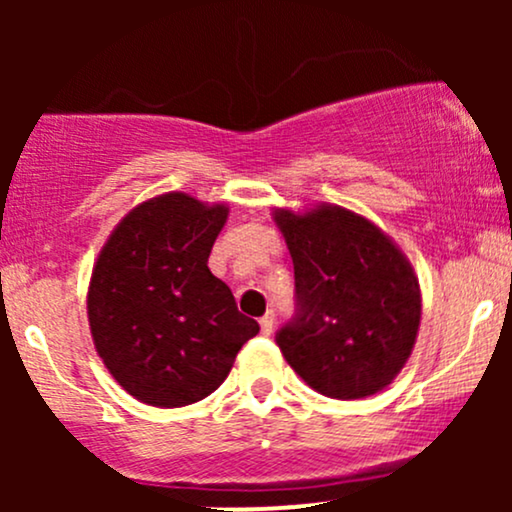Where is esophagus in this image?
Instances as JSON below:
<instances>
[{
  "mask_svg": "<svg viewBox=\"0 0 512 512\" xmlns=\"http://www.w3.org/2000/svg\"><path fill=\"white\" fill-rule=\"evenodd\" d=\"M260 330H262V334H272V330H274V313H272V310H269V313L260 320Z\"/></svg>",
  "mask_w": 512,
  "mask_h": 512,
  "instance_id": "34e87169",
  "label": "esophagus"
}]
</instances>
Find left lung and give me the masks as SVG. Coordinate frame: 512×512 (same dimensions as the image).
I'll list each match as a JSON object with an SVG mask.
<instances>
[{
	"label": "left lung",
	"instance_id": "left-lung-1",
	"mask_svg": "<svg viewBox=\"0 0 512 512\" xmlns=\"http://www.w3.org/2000/svg\"><path fill=\"white\" fill-rule=\"evenodd\" d=\"M296 274L298 317L276 334L289 366L320 395L385 390L414 351L421 286L380 226L339 204L274 209Z\"/></svg>",
	"mask_w": 512,
	"mask_h": 512
}]
</instances>
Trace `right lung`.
I'll list each match as a JSON object with an SVG mask.
<instances>
[{
  "label": "right lung",
  "mask_w": 512,
  "mask_h": 512,
  "mask_svg": "<svg viewBox=\"0 0 512 512\" xmlns=\"http://www.w3.org/2000/svg\"><path fill=\"white\" fill-rule=\"evenodd\" d=\"M226 219V202L156 195L122 216L93 264V346L117 385L149 407L209 397L260 332L207 267Z\"/></svg>",
  "instance_id": "right-lung-1"
}]
</instances>
